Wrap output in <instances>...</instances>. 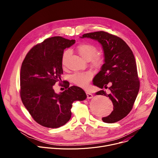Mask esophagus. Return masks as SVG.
Instances as JSON below:
<instances>
[{"label":"esophagus","instance_id":"1","mask_svg":"<svg viewBox=\"0 0 158 158\" xmlns=\"http://www.w3.org/2000/svg\"><path fill=\"white\" fill-rule=\"evenodd\" d=\"M85 93H86V95H87V98L88 99H91V98H93V94H92L89 93H88V92H85Z\"/></svg>","mask_w":158,"mask_h":158}]
</instances>
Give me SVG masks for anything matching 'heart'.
I'll return each mask as SVG.
<instances>
[{"instance_id":"obj_1","label":"heart","mask_w":158,"mask_h":158,"mask_svg":"<svg viewBox=\"0 0 158 158\" xmlns=\"http://www.w3.org/2000/svg\"><path fill=\"white\" fill-rule=\"evenodd\" d=\"M76 51L78 54L85 60H89L91 65L96 69L100 68L104 62L103 56L98 54V48L91 43H82L77 46ZM69 51L64 52L62 56V65L64 67L67 64L69 56ZM92 77L89 73H76L71 76V81L73 83L82 87H85Z\"/></svg>"}]
</instances>
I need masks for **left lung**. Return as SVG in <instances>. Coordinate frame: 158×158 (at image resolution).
I'll return each instance as SVG.
<instances>
[{"label": "left lung", "instance_id": "8db88e82", "mask_svg": "<svg viewBox=\"0 0 158 158\" xmlns=\"http://www.w3.org/2000/svg\"><path fill=\"white\" fill-rule=\"evenodd\" d=\"M84 37L97 40L102 46L105 63L94 77L93 84L101 89L110 85V94H107L102 89L96 94L109 97L113 104V110L102 118V121L118 122L132 110L139 90L140 82L132 51L121 38L107 32L87 33L82 35Z\"/></svg>", "mask_w": 158, "mask_h": 158}]
</instances>
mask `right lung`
Segmentation results:
<instances>
[{
    "instance_id": "obj_1",
    "label": "right lung",
    "mask_w": 158,
    "mask_h": 158,
    "mask_svg": "<svg viewBox=\"0 0 158 158\" xmlns=\"http://www.w3.org/2000/svg\"><path fill=\"white\" fill-rule=\"evenodd\" d=\"M60 36L45 39L36 44L22 62L20 74V96L22 103L34 120L40 125L57 128L71 117L75 101H83L87 96L77 86L69 87L67 81L60 84L63 74L61 62L64 50L75 43ZM57 81L66 90L60 95L54 92Z\"/></svg>"
}]
</instances>
